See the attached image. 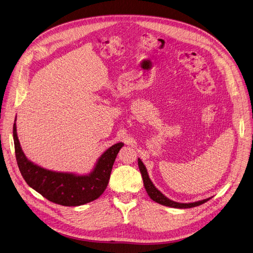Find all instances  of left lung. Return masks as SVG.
<instances>
[{
    "mask_svg": "<svg viewBox=\"0 0 253 253\" xmlns=\"http://www.w3.org/2000/svg\"><path fill=\"white\" fill-rule=\"evenodd\" d=\"M138 167H139V171L141 173L142 176V180H143V185L144 188L148 194V196L153 199L156 203L162 205V206H166V207H170V208H174V209H190V208H194V207H198L200 205H203L205 203H207L208 200H210L211 197H209L207 199H203L199 201H195V203H189V204H181V203H176L174 200H171L168 198L167 196H165L156 186L154 185V183L151 182V180L149 179V176L147 174V170L144 166V164L141 162L140 159H138Z\"/></svg>",
    "mask_w": 253,
    "mask_h": 253,
    "instance_id": "left-lung-1",
    "label": "left lung"
}]
</instances>
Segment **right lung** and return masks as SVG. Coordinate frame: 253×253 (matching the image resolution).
I'll list each match as a JSON object with an SVG mask.
<instances>
[{
    "label": "right lung",
    "mask_w": 253,
    "mask_h": 253,
    "mask_svg": "<svg viewBox=\"0 0 253 253\" xmlns=\"http://www.w3.org/2000/svg\"><path fill=\"white\" fill-rule=\"evenodd\" d=\"M16 122V119H15ZM13 125V138L17 165L29 186L52 203L65 207H78L95 200L106 190L112 168L123 142H118L100 156L93 170L86 175L56 172L44 169L29 161L17 136L16 123Z\"/></svg>",
    "instance_id": "obj_1"
}]
</instances>
